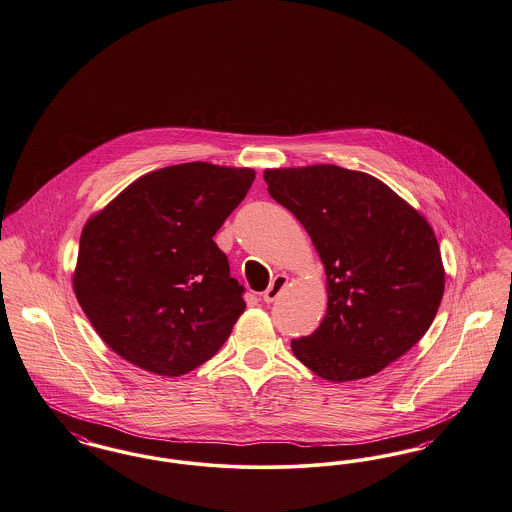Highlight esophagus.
<instances>
[{
  "instance_id": "obj_1",
  "label": "esophagus",
  "mask_w": 512,
  "mask_h": 512,
  "mask_svg": "<svg viewBox=\"0 0 512 512\" xmlns=\"http://www.w3.org/2000/svg\"><path fill=\"white\" fill-rule=\"evenodd\" d=\"M287 282H289V278H287L286 274L274 276L272 284H270L265 293H263V301H265V303H274V301L280 297V293L286 289Z\"/></svg>"
}]
</instances>
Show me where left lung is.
I'll list each match as a JSON object with an SVG mask.
<instances>
[{
  "instance_id": "8db88e82",
  "label": "left lung",
  "mask_w": 512,
  "mask_h": 512,
  "mask_svg": "<svg viewBox=\"0 0 512 512\" xmlns=\"http://www.w3.org/2000/svg\"><path fill=\"white\" fill-rule=\"evenodd\" d=\"M268 194L287 207L326 266L328 310L293 339L322 379H364L404 356L430 328L446 272L429 221L392 188L339 165L266 169Z\"/></svg>"
}]
</instances>
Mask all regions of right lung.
<instances>
[{
	"mask_svg": "<svg viewBox=\"0 0 512 512\" xmlns=\"http://www.w3.org/2000/svg\"><path fill=\"white\" fill-rule=\"evenodd\" d=\"M253 179L249 167L169 165L89 217L72 286L123 360L179 377L225 345L246 303L213 236Z\"/></svg>",
	"mask_w": 512,
	"mask_h": 512,
	"instance_id": "1",
	"label": "right lung"
}]
</instances>
